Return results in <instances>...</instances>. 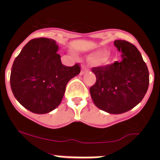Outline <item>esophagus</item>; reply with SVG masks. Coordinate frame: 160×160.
Segmentation results:
<instances>
[{
    "instance_id": "1",
    "label": "esophagus",
    "mask_w": 160,
    "mask_h": 160,
    "mask_svg": "<svg viewBox=\"0 0 160 160\" xmlns=\"http://www.w3.org/2000/svg\"><path fill=\"white\" fill-rule=\"evenodd\" d=\"M88 69H87V67H85V66H82V70H81V73H80V74L81 75H83V74H85V73H87V72H88Z\"/></svg>"
}]
</instances>
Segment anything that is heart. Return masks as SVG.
I'll list each match as a JSON object with an SVG mask.
<instances>
[{
	"instance_id": "obj_1",
	"label": "heart",
	"mask_w": 160,
	"mask_h": 160,
	"mask_svg": "<svg viewBox=\"0 0 160 160\" xmlns=\"http://www.w3.org/2000/svg\"><path fill=\"white\" fill-rule=\"evenodd\" d=\"M111 53L107 52L106 49H99L93 52L90 56V60L93 62H97L100 65H106L111 60Z\"/></svg>"
}]
</instances>
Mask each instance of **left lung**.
Instances as JSON below:
<instances>
[{
    "label": "left lung",
    "mask_w": 160,
    "mask_h": 160,
    "mask_svg": "<svg viewBox=\"0 0 160 160\" xmlns=\"http://www.w3.org/2000/svg\"><path fill=\"white\" fill-rule=\"evenodd\" d=\"M114 44L121 53V61L105 67L93 68L96 82L90 93L98 108L118 114L142 101L149 86V72L134 45L123 40H115Z\"/></svg>",
    "instance_id": "left-lung-1"
}]
</instances>
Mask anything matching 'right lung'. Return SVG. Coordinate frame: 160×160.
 Segmentation results:
<instances>
[{
	"instance_id": "1",
	"label": "right lung",
	"mask_w": 160,
	"mask_h": 160,
	"mask_svg": "<svg viewBox=\"0 0 160 160\" xmlns=\"http://www.w3.org/2000/svg\"><path fill=\"white\" fill-rule=\"evenodd\" d=\"M58 45L53 39L29 41L15 58L10 74L12 94L21 105L35 114H47L60 105L70 79L79 74V65H62Z\"/></svg>"
}]
</instances>
